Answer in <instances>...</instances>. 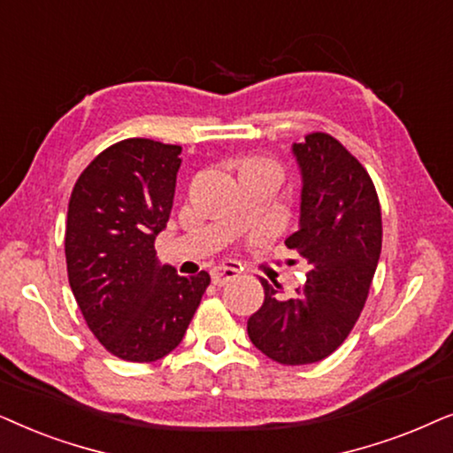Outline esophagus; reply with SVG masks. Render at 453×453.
I'll list each match as a JSON object with an SVG mask.
<instances>
[{
    "mask_svg": "<svg viewBox=\"0 0 453 453\" xmlns=\"http://www.w3.org/2000/svg\"><path fill=\"white\" fill-rule=\"evenodd\" d=\"M240 273H242V271H240L238 265L226 263L211 271V280H213L215 286H223V283H227L230 280H236Z\"/></svg>",
    "mask_w": 453,
    "mask_h": 453,
    "instance_id": "34e87169",
    "label": "esophagus"
}]
</instances>
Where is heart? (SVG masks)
<instances>
[{"label": "heart", "instance_id": "b5f03b06", "mask_svg": "<svg viewBox=\"0 0 453 453\" xmlns=\"http://www.w3.org/2000/svg\"><path fill=\"white\" fill-rule=\"evenodd\" d=\"M232 167H234V172H236L238 180L257 178L271 186L277 182V178H280V173H281L280 165H277L273 159H269V157H261V155L240 157V159L234 161Z\"/></svg>", "mask_w": 453, "mask_h": 453}]
</instances>
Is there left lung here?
<instances>
[{"label": "left lung", "mask_w": 453, "mask_h": 453, "mask_svg": "<svg viewBox=\"0 0 453 453\" xmlns=\"http://www.w3.org/2000/svg\"><path fill=\"white\" fill-rule=\"evenodd\" d=\"M303 178L298 230L286 240L309 265L294 298L261 280L265 303L249 319V337L280 365L327 358L357 325L381 255V207L358 159L325 132L294 142Z\"/></svg>", "instance_id": "obj_1"}]
</instances>
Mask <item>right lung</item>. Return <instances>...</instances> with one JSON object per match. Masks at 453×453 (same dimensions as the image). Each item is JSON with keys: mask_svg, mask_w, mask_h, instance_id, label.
Instances as JSON below:
<instances>
[{"mask_svg": "<svg viewBox=\"0 0 453 453\" xmlns=\"http://www.w3.org/2000/svg\"><path fill=\"white\" fill-rule=\"evenodd\" d=\"M178 144L126 138L76 180L65 223V263L84 321L113 357L153 363L182 342L211 277L159 265L157 234L170 219Z\"/></svg>", "mask_w": 453, "mask_h": 453, "instance_id": "obj_1", "label": "right lung"}]
</instances>
